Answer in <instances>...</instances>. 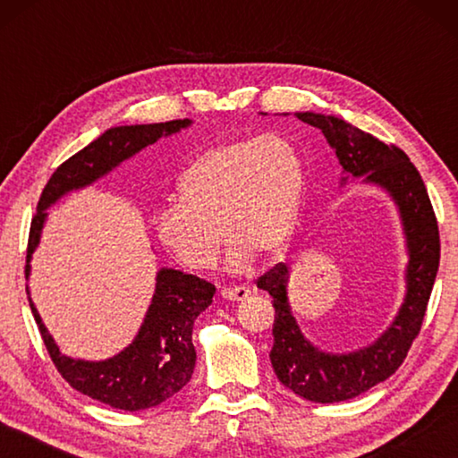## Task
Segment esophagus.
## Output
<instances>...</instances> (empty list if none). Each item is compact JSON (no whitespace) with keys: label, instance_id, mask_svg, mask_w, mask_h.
<instances>
[{"label":"esophagus","instance_id":"34e87169","mask_svg":"<svg viewBox=\"0 0 458 458\" xmlns=\"http://www.w3.org/2000/svg\"><path fill=\"white\" fill-rule=\"evenodd\" d=\"M250 293H252L250 286H246V284L224 286V289L220 291L222 297H224V299H230V301H242V299H246Z\"/></svg>","mask_w":458,"mask_h":458}]
</instances>
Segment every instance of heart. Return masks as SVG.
Here are the masks:
<instances>
[{"label":"heart","mask_w":458,"mask_h":458,"mask_svg":"<svg viewBox=\"0 0 458 458\" xmlns=\"http://www.w3.org/2000/svg\"><path fill=\"white\" fill-rule=\"evenodd\" d=\"M303 185V157L289 137L216 143L183 169L175 204L155 210V238L185 268L206 270L218 257L222 230L230 238L228 265L240 270L254 252L273 254L289 240Z\"/></svg>","instance_id":"obj_1"}]
</instances>
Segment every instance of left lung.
<instances>
[{
    "label": "left lung",
    "instance_id": "left-lung-1",
    "mask_svg": "<svg viewBox=\"0 0 458 458\" xmlns=\"http://www.w3.org/2000/svg\"><path fill=\"white\" fill-rule=\"evenodd\" d=\"M297 119L323 131L347 174L363 175L366 182L390 191L404 224L410 254L408 291L398 317L374 345L347 355L323 353L303 337L286 301L289 270L283 262L259 276L257 286L273 297L275 307L270 363L276 377L301 398L331 404L368 392L390 377L406 360L412 341L420 333L438 273L440 234L422 177L400 147L382 143L337 117L297 113Z\"/></svg>",
    "mask_w": 458,
    "mask_h": 458
}]
</instances>
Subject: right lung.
<instances>
[{
	"mask_svg": "<svg viewBox=\"0 0 458 458\" xmlns=\"http://www.w3.org/2000/svg\"><path fill=\"white\" fill-rule=\"evenodd\" d=\"M188 125L190 119H177L153 125L108 129L97 141L58 165L44 185L30 224L26 276L30 275V257L40 242L46 208H50L66 191L84 188L98 180L143 147ZM214 293L216 286L204 278L183 275L182 270L161 268L149 311L133 344L106 361H82L62 355L48 329L44 327L32 299L28 297V301L46 350L60 376L84 396L111 408L137 412L172 398L191 379L196 366V350L191 344L193 321L212 303Z\"/></svg>",
	"mask_w": 458,
	"mask_h": 458,
	"instance_id": "add662e5",
	"label": "right lung"
}]
</instances>
